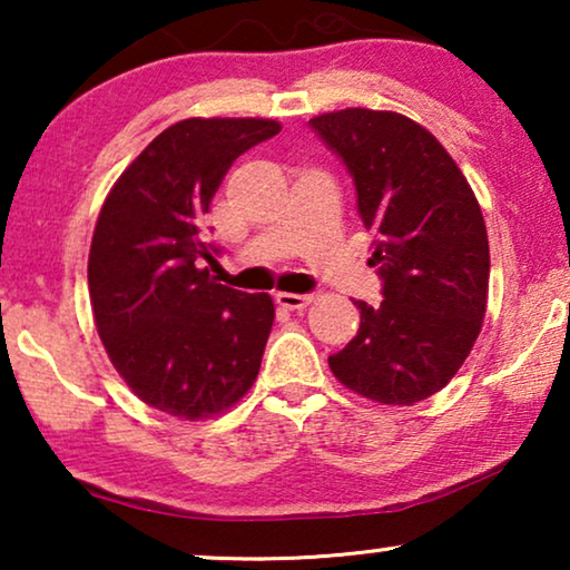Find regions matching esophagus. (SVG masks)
<instances>
[{
	"label": "esophagus",
	"instance_id": "1",
	"mask_svg": "<svg viewBox=\"0 0 570 570\" xmlns=\"http://www.w3.org/2000/svg\"><path fill=\"white\" fill-rule=\"evenodd\" d=\"M277 306H283L287 311H301L311 303V295H298V293H277Z\"/></svg>",
	"mask_w": 570,
	"mask_h": 570
}]
</instances>
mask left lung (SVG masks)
I'll use <instances>...</instances> for the list:
<instances>
[{
  "label": "left lung",
  "mask_w": 570,
  "mask_h": 570,
  "mask_svg": "<svg viewBox=\"0 0 570 570\" xmlns=\"http://www.w3.org/2000/svg\"><path fill=\"white\" fill-rule=\"evenodd\" d=\"M308 124L353 176L368 264L384 279L376 308L355 301L361 330L330 368L365 400L410 407L456 376L482 330L490 248L478 197L407 116L345 108Z\"/></svg>",
  "instance_id": "obj_1"
}]
</instances>
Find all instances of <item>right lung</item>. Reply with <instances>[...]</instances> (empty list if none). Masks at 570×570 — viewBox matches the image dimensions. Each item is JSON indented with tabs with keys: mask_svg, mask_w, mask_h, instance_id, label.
<instances>
[{
	"mask_svg": "<svg viewBox=\"0 0 570 570\" xmlns=\"http://www.w3.org/2000/svg\"><path fill=\"white\" fill-rule=\"evenodd\" d=\"M277 131L275 119L178 121L100 207L88 256L92 322L131 392L170 417L220 415L259 373L275 303L215 283L199 228L233 160Z\"/></svg>",
	"mask_w": 570,
	"mask_h": 570,
	"instance_id": "obj_1",
	"label": "right lung"
}]
</instances>
